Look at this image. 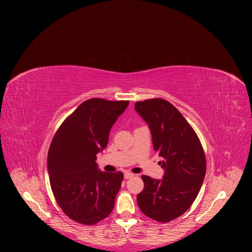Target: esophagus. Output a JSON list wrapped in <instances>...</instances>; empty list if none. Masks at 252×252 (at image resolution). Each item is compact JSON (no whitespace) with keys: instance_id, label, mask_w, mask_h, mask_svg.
Instances as JSON below:
<instances>
[{"instance_id":"34e87169","label":"esophagus","mask_w":252,"mask_h":252,"mask_svg":"<svg viewBox=\"0 0 252 252\" xmlns=\"http://www.w3.org/2000/svg\"><path fill=\"white\" fill-rule=\"evenodd\" d=\"M133 177H135V175L131 174V173H126L125 174V179H130V178H133Z\"/></svg>"}]
</instances>
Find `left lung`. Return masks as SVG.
<instances>
[{"label":"left lung","instance_id":"1","mask_svg":"<svg viewBox=\"0 0 252 252\" xmlns=\"http://www.w3.org/2000/svg\"><path fill=\"white\" fill-rule=\"evenodd\" d=\"M135 109L149 125L154 150L164 168L161 181L142 176L138 205L145 216L167 222L186 213L199 193L206 173L204 150L193 127L168 101H139Z\"/></svg>","mask_w":252,"mask_h":252}]
</instances>
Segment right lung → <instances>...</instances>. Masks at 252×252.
<instances>
[{
    "label": "right lung",
    "instance_id": "right-lung-1",
    "mask_svg": "<svg viewBox=\"0 0 252 252\" xmlns=\"http://www.w3.org/2000/svg\"><path fill=\"white\" fill-rule=\"evenodd\" d=\"M128 101L93 98L61 124L48 152V173L55 200L72 220L93 226L107 218L124 180L122 171L102 173L96 154Z\"/></svg>",
    "mask_w": 252,
    "mask_h": 252
}]
</instances>
